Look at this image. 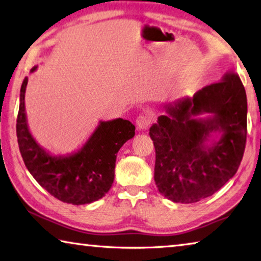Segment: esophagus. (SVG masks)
<instances>
[{
	"label": "esophagus",
	"instance_id": "1",
	"mask_svg": "<svg viewBox=\"0 0 261 261\" xmlns=\"http://www.w3.org/2000/svg\"><path fill=\"white\" fill-rule=\"evenodd\" d=\"M150 121H151V119H150L149 116H147V114H141L136 119V127H138L139 130H145L149 127Z\"/></svg>",
	"mask_w": 261,
	"mask_h": 261
}]
</instances>
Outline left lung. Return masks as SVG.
Instances as JSON below:
<instances>
[{"mask_svg": "<svg viewBox=\"0 0 261 261\" xmlns=\"http://www.w3.org/2000/svg\"><path fill=\"white\" fill-rule=\"evenodd\" d=\"M150 127L154 182L164 197L189 204L212 196L236 174L246 142L248 102L235 73L165 105ZM206 114L207 117L198 118Z\"/></svg>", "mask_w": 261, "mask_h": 261, "instance_id": "obj_1", "label": "left lung"}]
</instances>
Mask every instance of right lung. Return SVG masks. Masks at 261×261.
<instances>
[{
  "label": "right lung",
  "mask_w": 261,
  "mask_h": 261,
  "mask_svg": "<svg viewBox=\"0 0 261 261\" xmlns=\"http://www.w3.org/2000/svg\"><path fill=\"white\" fill-rule=\"evenodd\" d=\"M27 82L25 77L17 118L18 144L27 170L42 188L64 203L84 205L100 199L112 187L117 153L134 138L135 126L121 118L99 121L79 150L55 156L41 147L30 132L25 110Z\"/></svg>",
  "instance_id": "add662e5"
}]
</instances>
